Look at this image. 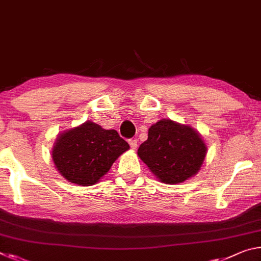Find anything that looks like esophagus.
<instances>
[{"label": "esophagus", "mask_w": 261, "mask_h": 261, "mask_svg": "<svg viewBox=\"0 0 261 261\" xmlns=\"http://www.w3.org/2000/svg\"><path fill=\"white\" fill-rule=\"evenodd\" d=\"M129 145H130L131 149H134V151H135V149L137 148V145H138V144H137V140L136 139H130L129 140Z\"/></svg>", "instance_id": "esophagus-1"}]
</instances>
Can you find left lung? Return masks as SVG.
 <instances>
[{
  "label": "left lung",
  "mask_w": 261,
  "mask_h": 261,
  "mask_svg": "<svg viewBox=\"0 0 261 261\" xmlns=\"http://www.w3.org/2000/svg\"><path fill=\"white\" fill-rule=\"evenodd\" d=\"M207 154L201 135L192 126L169 118L148 129V138L138 148L152 174L166 184H178L199 173Z\"/></svg>",
  "instance_id": "obj_1"
}]
</instances>
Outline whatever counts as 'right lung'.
Instances as JSON below:
<instances>
[{"label":"right lung","instance_id":"1","mask_svg":"<svg viewBox=\"0 0 261 261\" xmlns=\"http://www.w3.org/2000/svg\"><path fill=\"white\" fill-rule=\"evenodd\" d=\"M130 148L116 130H106L92 121L57 136L51 159L68 182L91 187L108 173L118 156Z\"/></svg>","mask_w":261,"mask_h":261}]
</instances>
